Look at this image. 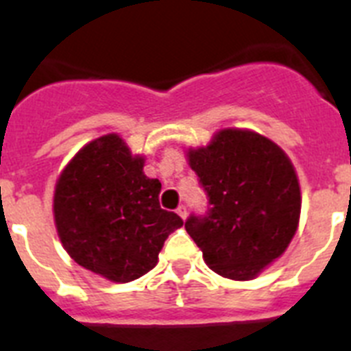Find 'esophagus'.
Here are the masks:
<instances>
[{
  "instance_id": "1",
  "label": "esophagus",
  "mask_w": 351,
  "mask_h": 351,
  "mask_svg": "<svg viewBox=\"0 0 351 351\" xmlns=\"http://www.w3.org/2000/svg\"><path fill=\"white\" fill-rule=\"evenodd\" d=\"M178 215L182 218V220H186V215H188L186 206H179V208H178Z\"/></svg>"
}]
</instances>
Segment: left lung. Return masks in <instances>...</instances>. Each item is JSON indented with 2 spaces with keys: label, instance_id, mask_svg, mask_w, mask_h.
<instances>
[{
  "label": "left lung",
  "instance_id": "left-lung-1",
  "mask_svg": "<svg viewBox=\"0 0 351 351\" xmlns=\"http://www.w3.org/2000/svg\"><path fill=\"white\" fill-rule=\"evenodd\" d=\"M186 158L211 206L204 217L188 218V234L215 274L256 278L298 229L302 195L291 160L263 134L236 128L188 149Z\"/></svg>",
  "mask_w": 351,
  "mask_h": 351
}]
</instances>
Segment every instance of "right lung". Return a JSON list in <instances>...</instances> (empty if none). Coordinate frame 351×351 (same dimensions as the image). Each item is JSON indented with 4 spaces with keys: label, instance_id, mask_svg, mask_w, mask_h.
<instances>
[{
    "label": "right lung",
    "instance_id": "1",
    "mask_svg": "<svg viewBox=\"0 0 351 351\" xmlns=\"http://www.w3.org/2000/svg\"><path fill=\"white\" fill-rule=\"evenodd\" d=\"M143 163L110 133L82 147L56 181L60 241L77 265L112 282H131L154 268L165 239L182 226L160 208L161 182L147 178Z\"/></svg>",
    "mask_w": 351,
    "mask_h": 351
}]
</instances>
